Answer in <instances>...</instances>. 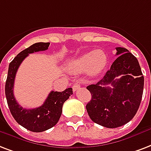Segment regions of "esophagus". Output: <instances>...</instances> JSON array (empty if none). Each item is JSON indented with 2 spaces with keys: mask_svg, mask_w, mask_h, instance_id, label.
<instances>
[{
  "mask_svg": "<svg viewBox=\"0 0 151 151\" xmlns=\"http://www.w3.org/2000/svg\"><path fill=\"white\" fill-rule=\"evenodd\" d=\"M80 84H74L73 86V92H76V91L78 90V88H80Z\"/></svg>",
  "mask_w": 151,
  "mask_h": 151,
  "instance_id": "esophagus-1",
  "label": "esophagus"
}]
</instances>
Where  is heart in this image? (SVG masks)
Segmentation results:
<instances>
[{
	"instance_id": "obj_1",
	"label": "heart",
	"mask_w": 151,
	"mask_h": 151,
	"mask_svg": "<svg viewBox=\"0 0 151 151\" xmlns=\"http://www.w3.org/2000/svg\"><path fill=\"white\" fill-rule=\"evenodd\" d=\"M106 63L107 56L102 50H93L85 53L72 61L71 68L79 72L88 70L90 73L96 74L103 70Z\"/></svg>"
}]
</instances>
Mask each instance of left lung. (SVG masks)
<instances>
[{
	"label": "left lung",
	"mask_w": 151,
	"mask_h": 151,
	"mask_svg": "<svg viewBox=\"0 0 151 151\" xmlns=\"http://www.w3.org/2000/svg\"><path fill=\"white\" fill-rule=\"evenodd\" d=\"M116 51L118 58L104 78L87 86L92 95L86 105L88 116L108 128L119 127L132 119L139 108L144 86L136 58L126 48L116 47Z\"/></svg>",
	"instance_id": "obj_1"
}]
</instances>
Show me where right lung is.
<instances>
[{
    "mask_svg": "<svg viewBox=\"0 0 151 151\" xmlns=\"http://www.w3.org/2000/svg\"><path fill=\"white\" fill-rule=\"evenodd\" d=\"M49 45L50 42H36L19 53L9 64L5 83L7 103L12 116L19 125L33 132H44L55 126L62 115L63 104L73 94L72 88L63 92L51 91L41 106L32 109L22 108L16 101L13 87L18 68L29 54L47 50Z\"/></svg>",
    "mask_w": 151,
    "mask_h": 151,
    "instance_id": "1",
    "label": "right lung"
}]
</instances>
